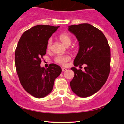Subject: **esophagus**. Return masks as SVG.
<instances>
[{"instance_id":"1","label":"esophagus","mask_w":124,"mask_h":124,"mask_svg":"<svg viewBox=\"0 0 124 124\" xmlns=\"http://www.w3.org/2000/svg\"><path fill=\"white\" fill-rule=\"evenodd\" d=\"M66 70H67V69L65 68H62V72H64V71H65Z\"/></svg>"}]
</instances>
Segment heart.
<instances>
[{"mask_svg": "<svg viewBox=\"0 0 124 124\" xmlns=\"http://www.w3.org/2000/svg\"><path fill=\"white\" fill-rule=\"evenodd\" d=\"M59 38L61 42L64 44L65 46H69L72 42V38L70 35L67 33H62L59 35ZM52 44V40L49 39L47 44V50H50L51 48ZM70 60V57L68 56H57L55 58V61L56 62L61 65H65L66 62Z\"/></svg>", "mask_w": 124, "mask_h": 124, "instance_id": "obj_1", "label": "heart"}]
</instances>
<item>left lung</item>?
Instances as JSON below:
<instances>
[{
	"instance_id": "1",
	"label": "left lung",
	"mask_w": 124,
	"mask_h": 124,
	"mask_svg": "<svg viewBox=\"0 0 124 124\" xmlns=\"http://www.w3.org/2000/svg\"><path fill=\"white\" fill-rule=\"evenodd\" d=\"M68 30L79 42V50L74 60L75 67L85 65L84 72L71 68L74 73L70 85L74 94L86 98L99 90L110 72L111 50L102 32L89 23L73 25Z\"/></svg>"
}]
</instances>
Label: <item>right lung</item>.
<instances>
[{
  "label": "right lung",
  "instance_id": "add662e5",
  "mask_svg": "<svg viewBox=\"0 0 124 124\" xmlns=\"http://www.w3.org/2000/svg\"><path fill=\"white\" fill-rule=\"evenodd\" d=\"M59 26L39 25L21 35L15 52V64L20 83L31 95L42 98L51 92L55 79L62 68L51 64L48 68L40 67L41 58L46 54L47 44Z\"/></svg>",
  "mask_w": 124,
  "mask_h": 124
}]
</instances>
